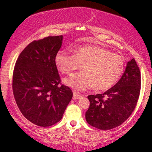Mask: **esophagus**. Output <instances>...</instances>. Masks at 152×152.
<instances>
[{
	"label": "esophagus",
	"mask_w": 152,
	"mask_h": 152,
	"mask_svg": "<svg viewBox=\"0 0 152 152\" xmlns=\"http://www.w3.org/2000/svg\"><path fill=\"white\" fill-rule=\"evenodd\" d=\"M73 94H74V96H73V99H80L81 97V96L76 93V92L74 91V92H73Z\"/></svg>",
	"instance_id": "esophagus-1"
}]
</instances>
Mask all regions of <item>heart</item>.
Segmentation results:
<instances>
[{
    "instance_id": "obj_1",
    "label": "heart",
    "mask_w": 152,
    "mask_h": 152,
    "mask_svg": "<svg viewBox=\"0 0 152 152\" xmlns=\"http://www.w3.org/2000/svg\"><path fill=\"white\" fill-rule=\"evenodd\" d=\"M73 56L60 50L55 64L63 74L71 75L80 67L83 72L66 78L64 83L74 90L92 88L102 91L111 88L121 77L124 61L120 55L99 46H82L73 50Z\"/></svg>"
}]
</instances>
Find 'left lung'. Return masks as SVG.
I'll return each mask as SVG.
<instances>
[{"label":"left lung","instance_id":"1","mask_svg":"<svg viewBox=\"0 0 152 152\" xmlns=\"http://www.w3.org/2000/svg\"><path fill=\"white\" fill-rule=\"evenodd\" d=\"M140 89V70L132 58L112 88L102 94L88 96L90 106L86 112V121L101 130H109L122 124L135 109Z\"/></svg>","mask_w":152,"mask_h":152}]
</instances>
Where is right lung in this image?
<instances>
[{"mask_svg":"<svg viewBox=\"0 0 152 152\" xmlns=\"http://www.w3.org/2000/svg\"><path fill=\"white\" fill-rule=\"evenodd\" d=\"M63 36H48L29 43L19 55L13 75V92L20 112L37 126H52L62 118L73 97L61 85L55 64Z\"/></svg>","mask_w":152,"mask_h":152,"instance_id":"right-lung-1","label":"right lung"}]
</instances>
